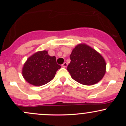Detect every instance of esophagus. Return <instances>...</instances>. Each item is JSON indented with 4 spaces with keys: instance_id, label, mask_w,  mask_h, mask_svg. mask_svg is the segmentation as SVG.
<instances>
[{
    "instance_id": "34e87169",
    "label": "esophagus",
    "mask_w": 126,
    "mask_h": 126,
    "mask_svg": "<svg viewBox=\"0 0 126 126\" xmlns=\"http://www.w3.org/2000/svg\"><path fill=\"white\" fill-rule=\"evenodd\" d=\"M67 66V63L66 62H64L63 64H62V67H66Z\"/></svg>"
}]
</instances>
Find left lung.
<instances>
[{
	"label": "left lung",
	"mask_w": 126,
	"mask_h": 126,
	"mask_svg": "<svg viewBox=\"0 0 126 126\" xmlns=\"http://www.w3.org/2000/svg\"><path fill=\"white\" fill-rule=\"evenodd\" d=\"M67 70L75 81L84 85L99 82L106 72V62L100 53L85 43L78 44L70 56Z\"/></svg>",
	"instance_id": "obj_1"
}]
</instances>
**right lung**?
I'll return each mask as SVG.
<instances>
[{"instance_id":"1","label":"right lung","mask_w":126,"mask_h":126,"mask_svg":"<svg viewBox=\"0 0 126 126\" xmlns=\"http://www.w3.org/2000/svg\"><path fill=\"white\" fill-rule=\"evenodd\" d=\"M60 68L56 57L49 56L48 51L43 50L36 52L27 59L22 69V75L28 83L40 86L51 81Z\"/></svg>"}]
</instances>
